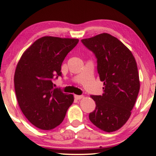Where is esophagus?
Masks as SVG:
<instances>
[{
	"mask_svg": "<svg viewBox=\"0 0 156 156\" xmlns=\"http://www.w3.org/2000/svg\"><path fill=\"white\" fill-rule=\"evenodd\" d=\"M74 98H75V99L76 100H80L83 98V96L82 95H74Z\"/></svg>",
	"mask_w": 156,
	"mask_h": 156,
	"instance_id": "1",
	"label": "esophagus"
}]
</instances>
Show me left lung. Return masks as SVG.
<instances>
[{
  "label": "left lung",
  "instance_id": "8db88e82",
  "mask_svg": "<svg viewBox=\"0 0 156 156\" xmlns=\"http://www.w3.org/2000/svg\"><path fill=\"white\" fill-rule=\"evenodd\" d=\"M97 59V71L104 82L102 95H91L96 108L89 120L102 131L113 132L129 120L140 89L137 64L120 40L108 33L82 40Z\"/></svg>",
  "mask_w": 156,
  "mask_h": 156
}]
</instances>
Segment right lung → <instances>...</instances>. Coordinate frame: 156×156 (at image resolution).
Returning <instances> with one entry per match:
<instances>
[{"mask_svg": "<svg viewBox=\"0 0 156 156\" xmlns=\"http://www.w3.org/2000/svg\"><path fill=\"white\" fill-rule=\"evenodd\" d=\"M78 39L44 36L25 51L14 76L19 106L38 129L51 130L62 122L74 101L72 94L54 89L52 80L62 76L61 66Z\"/></svg>", "mask_w": 156, "mask_h": 156, "instance_id": "add662e5", "label": "right lung"}]
</instances>
